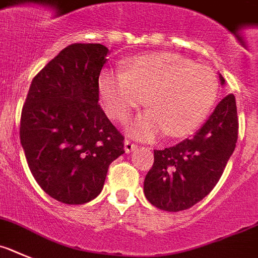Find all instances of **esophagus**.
<instances>
[{
    "label": "esophagus",
    "mask_w": 258,
    "mask_h": 258,
    "mask_svg": "<svg viewBox=\"0 0 258 258\" xmlns=\"http://www.w3.org/2000/svg\"><path fill=\"white\" fill-rule=\"evenodd\" d=\"M136 148H138V145L135 143H132L131 140H124V150H126V153L132 152V150H135Z\"/></svg>",
    "instance_id": "1"
}]
</instances>
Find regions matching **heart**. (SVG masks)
<instances>
[{
	"instance_id": "1",
	"label": "heart",
	"mask_w": 258,
	"mask_h": 258,
	"mask_svg": "<svg viewBox=\"0 0 258 258\" xmlns=\"http://www.w3.org/2000/svg\"><path fill=\"white\" fill-rule=\"evenodd\" d=\"M101 100L106 113L123 122L134 109L149 106L131 124V134L150 140L167 132L181 138L192 132L215 104L219 82L211 68L171 52L135 57L126 72L101 74Z\"/></svg>"
}]
</instances>
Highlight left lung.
Instances as JSON below:
<instances>
[{"label":"left lung","mask_w":258,"mask_h":258,"mask_svg":"<svg viewBox=\"0 0 258 258\" xmlns=\"http://www.w3.org/2000/svg\"><path fill=\"white\" fill-rule=\"evenodd\" d=\"M220 81L225 80L220 74ZM235 96L217 104L192 138L154 150V163L144 180L146 199L159 210L178 212L201 202L219 182L238 140Z\"/></svg>","instance_id":"1"}]
</instances>
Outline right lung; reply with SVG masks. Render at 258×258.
<instances>
[{
    "label": "right lung",
    "instance_id": "1",
    "mask_svg": "<svg viewBox=\"0 0 258 258\" xmlns=\"http://www.w3.org/2000/svg\"><path fill=\"white\" fill-rule=\"evenodd\" d=\"M109 50L73 43L39 71L23 105L20 141L43 191L66 204L100 194L109 164L123 150V135L99 105V76Z\"/></svg>",
    "mask_w": 258,
    "mask_h": 258
}]
</instances>
